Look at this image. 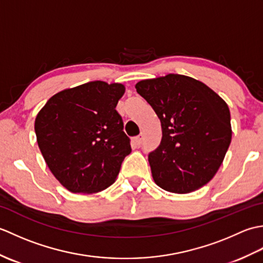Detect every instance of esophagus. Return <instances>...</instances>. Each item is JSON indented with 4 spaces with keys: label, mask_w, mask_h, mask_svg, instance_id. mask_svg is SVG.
I'll use <instances>...</instances> for the list:
<instances>
[{
    "label": "esophagus",
    "mask_w": 263,
    "mask_h": 263,
    "mask_svg": "<svg viewBox=\"0 0 263 263\" xmlns=\"http://www.w3.org/2000/svg\"><path fill=\"white\" fill-rule=\"evenodd\" d=\"M142 141H143V135L141 133V135H139L138 137H136L135 139H133V143L136 144L137 147H140L142 144Z\"/></svg>",
    "instance_id": "obj_1"
}]
</instances>
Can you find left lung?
Returning a JSON list of instances; mask_svg holds the SVG:
<instances>
[{
	"mask_svg": "<svg viewBox=\"0 0 263 263\" xmlns=\"http://www.w3.org/2000/svg\"><path fill=\"white\" fill-rule=\"evenodd\" d=\"M137 92L161 123L159 147L148 160L155 183L173 193H189L215 176L232 140L225 100L204 83L167 74L139 81Z\"/></svg>",
	"mask_w": 263,
	"mask_h": 263,
	"instance_id": "8db88e82",
	"label": "left lung"
}]
</instances>
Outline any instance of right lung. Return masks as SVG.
Returning <instances> with one entry per match:
<instances>
[{
  "instance_id": "right-lung-1",
  "label": "right lung",
  "mask_w": 263,
  "mask_h": 263,
  "mask_svg": "<svg viewBox=\"0 0 263 263\" xmlns=\"http://www.w3.org/2000/svg\"><path fill=\"white\" fill-rule=\"evenodd\" d=\"M121 83L91 81L54 95L39 110L35 132L48 168L73 193L103 191L115 182L131 153L115 109Z\"/></svg>"
}]
</instances>
